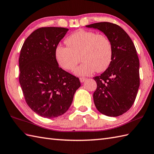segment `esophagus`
I'll list each match as a JSON object with an SVG mask.
<instances>
[{"instance_id":"obj_1","label":"esophagus","mask_w":154,"mask_h":154,"mask_svg":"<svg viewBox=\"0 0 154 154\" xmlns=\"http://www.w3.org/2000/svg\"><path fill=\"white\" fill-rule=\"evenodd\" d=\"M86 78H80V81L82 83L86 81Z\"/></svg>"}]
</instances>
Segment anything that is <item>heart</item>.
Returning <instances> with one entry per match:
<instances>
[{
  "instance_id": "b5f03b06",
  "label": "heart",
  "mask_w": 154,
  "mask_h": 154,
  "mask_svg": "<svg viewBox=\"0 0 154 154\" xmlns=\"http://www.w3.org/2000/svg\"><path fill=\"white\" fill-rule=\"evenodd\" d=\"M68 46L58 45L55 55L60 66L66 70H72L80 60L83 63L74 72L87 76L95 70H105L110 64L112 55V45L107 37L91 31L78 29L65 40Z\"/></svg>"
}]
</instances>
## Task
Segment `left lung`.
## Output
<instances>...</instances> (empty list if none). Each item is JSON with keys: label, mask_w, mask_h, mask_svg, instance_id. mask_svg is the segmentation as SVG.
Returning a JSON list of instances; mask_svg holds the SVG:
<instances>
[{"label": "left lung", "mask_w": 154, "mask_h": 154, "mask_svg": "<svg viewBox=\"0 0 154 154\" xmlns=\"http://www.w3.org/2000/svg\"><path fill=\"white\" fill-rule=\"evenodd\" d=\"M86 26L101 31L111 43V62L103 73L94 77L97 89L93 97L101 113L118 117L132 107L140 86V63L135 46L125 31L115 23L99 22Z\"/></svg>", "instance_id": "obj_1"}]
</instances>
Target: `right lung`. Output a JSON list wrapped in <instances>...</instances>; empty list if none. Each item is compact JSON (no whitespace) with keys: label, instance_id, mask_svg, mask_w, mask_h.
Returning <instances> with one entry per match:
<instances>
[{"label":"right lung","instance_id":"right-lung-1","mask_svg":"<svg viewBox=\"0 0 154 154\" xmlns=\"http://www.w3.org/2000/svg\"><path fill=\"white\" fill-rule=\"evenodd\" d=\"M68 31L57 27L37 29L20 51L19 81L26 101L44 118L65 113L81 86L79 78L60 68L56 59L57 47Z\"/></svg>","mask_w":154,"mask_h":154}]
</instances>
